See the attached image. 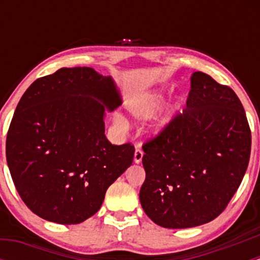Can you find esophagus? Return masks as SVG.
<instances>
[{"label": "esophagus", "instance_id": "34e87169", "mask_svg": "<svg viewBox=\"0 0 260 260\" xmlns=\"http://www.w3.org/2000/svg\"><path fill=\"white\" fill-rule=\"evenodd\" d=\"M142 159H143L142 149L136 148V151H134V162L140 164V162H142Z\"/></svg>", "mask_w": 260, "mask_h": 260}]
</instances>
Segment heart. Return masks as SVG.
<instances>
[{
	"label": "heart",
	"mask_w": 260,
	"mask_h": 260,
	"mask_svg": "<svg viewBox=\"0 0 260 260\" xmlns=\"http://www.w3.org/2000/svg\"><path fill=\"white\" fill-rule=\"evenodd\" d=\"M165 103V94L161 91H148L144 94L137 95L127 101V110L136 120L144 121L150 118L151 116L156 113L157 110ZM115 120L118 124L123 126L126 123L124 118L120 115L115 116ZM172 120V116L170 113L161 116L157 121H155L150 126V129L153 133H160L161 131L165 129L169 126Z\"/></svg>",
	"instance_id": "b5f03b06"
}]
</instances>
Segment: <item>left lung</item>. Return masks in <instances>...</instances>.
<instances>
[{
	"instance_id": "obj_1",
	"label": "left lung",
	"mask_w": 260,
	"mask_h": 260,
	"mask_svg": "<svg viewBox=\"0 0 260 260\" xmlns=\"http://www.w3.org/2000/svg\"><path fill=\"white\" fill-rule=\"evenodd\" d=\"M250 144L246 112L235 91L194 72L183 113L143 145V210L166 229L214 220L243 180Z\"/></svg>"
}]
</instances>
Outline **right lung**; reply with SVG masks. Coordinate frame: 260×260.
<instances>
[{
	"instance_id": "obj_1",
	"label": "right lung",
	"mask_w": 260,
	"mask_h": 260,
	"mask_svg": "<svg viewBox=\"0 0 260 260\" xmlns=\"http://www.w3.org/2000/svg\"><path fill=\"white\" fill-rule=\"evenodd\" d=\"M121 104L115 80L90 67L61 68L26 89L8 129L6 157L32 213L74 225L99 210L107 188L133 162V145H113L105 136V113Z\"/></svg>"
}]
</instances>
